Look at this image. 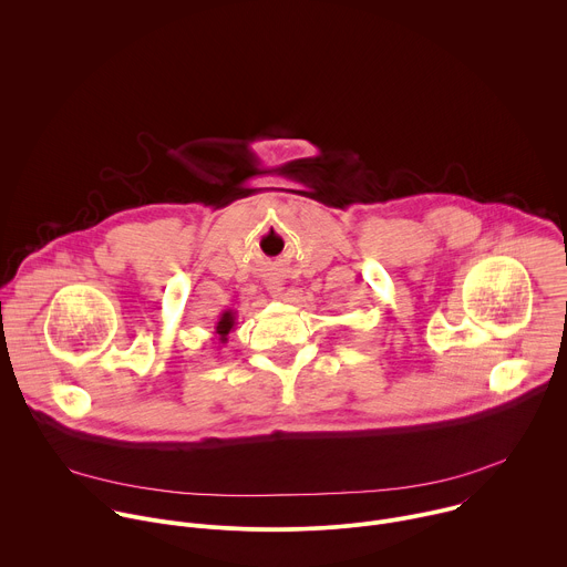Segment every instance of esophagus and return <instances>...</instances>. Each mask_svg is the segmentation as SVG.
I'll list each match as a JSON object with an SVG mask.
<instances>
[{"label": "esophagus", "mask_w": 567, "mask_h": 567, "mask_svg": "<svg viewBox=\"0 0 567 567\" xmlns=\"http://www.w3.org/2000/svg\"><path fill=\"white\" fill-rule=\"evenodd\" d=\"M268 290H270V295H272V297L281 299V297H284V290H286V288H284V284H281V281H275V279H272V281H268Z\"/></svg>", "instance_id": "esophagus-1"}]
</instances>
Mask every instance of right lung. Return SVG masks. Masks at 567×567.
Segmentation results:
<instances>
[{
  "instance_id": "obj_1",
  "label": "right lung",
  "mask_w": 567,
  "mask_h": 567,
  "mask_svg": "<svg viewBox=\"0 0 567 567\" xmlns=\"http://www.w3.org/2000/svg\"><path fill=\"white\" fill-rule=\"evenodd\" d=\"M235 328V312L233 310H224L215 323V332L219 334V341L226 343L228 341V334L230 330Z\"/></svg>"
}]
</instances>
